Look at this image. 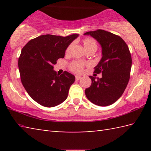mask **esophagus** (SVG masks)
Listing matches in <instances>:
<instances>
[{
  "label": "esophagus",
  "instance_id": "1",
  "mask_svg": "<svg viewBox=\"0 0 151 151\" xmlns=\"http://www.w3.org/2000/svg\"><path fill=\"white\" fill-rule=\"evenodd\" d=\"M81 78H82V77H81V76H75V78H76V80H77V81L80 80V79H81Z\"/></svg>",
  "mask_w": 151,
  "mask_h": 151
}]
</instances>
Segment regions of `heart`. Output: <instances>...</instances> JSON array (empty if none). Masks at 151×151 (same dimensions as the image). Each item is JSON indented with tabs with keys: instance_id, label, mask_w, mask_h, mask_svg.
Returning a JSON list of instances; mask_svg holds the SVG:
<instances>
[{
	"instance_id": "heart-1",
	"label": "heart",
	"mask_w": 151,
	"mask_h": 151,
	"mask_svg": "<svg viewBox=\"0 0 151 151\" xmlns=\"http://www.w3.org/2000/svg\"><path fill=\"white\" fill-rule=\"evenodd\" d=\"M83 43L84 47H85V49L87 51L92 49L96 50L97 48V45L96 42L94 41L93 39H91V38H86V39H83ZM71 47H72V45H70L66 48V54H68V53L70 52ZM69 67H70V70L73 71V72L76 73H81L83 71L84 67H85V63L83 62H81V61L75 60L70 63Z\"/></svg>"
}]
</instances>
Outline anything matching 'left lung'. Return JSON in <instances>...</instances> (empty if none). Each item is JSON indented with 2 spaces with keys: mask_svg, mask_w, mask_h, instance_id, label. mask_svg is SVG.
<instances>
[{
  "mask_svg": "<svg viewBox=\"0 0 151 151\" xmlns=\"http://www.w3.org/2000/svg\"><path fill=\"white\" fill-rule=\"evenodd\" d=\"M99 42L102 58L94 73H102V78L90 76L92 83L86 88L85 94L91 103L98 106L111 105L122 96L130 78L132 58L124 40L112 33L99 29L86 32Z\"/></svg>",
  "mask_w": 151,
  "mask_h": 151,
  "instance_id": "obj_1",
  "label": "left lung"
}]
</instances>
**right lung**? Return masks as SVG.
Returning <instances> with one entry per match:
<instances>
[{"instance_id":"add662e5","label":"right lung","mask_w":151,"mask_h":151,"mask_svg":"<svg viewBox=\"0 0 151 151\" xmlns=\"http://www.w3.org/2000/svg\"><path fill=\"white\" fill-rule=\"evenodd\" d=\"M78 36L41 35L22 48L18 62L22 84L40 105L53 107L67 98L75 76L66 71L59 76L53 70V65L58 58H64L66 48Z\"/></svg>"}]
</instances>
